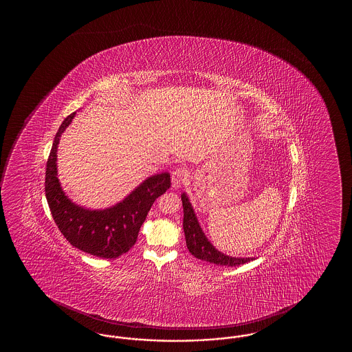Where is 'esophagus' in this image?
Masks as SVG:
<instances>
[{"label": "esophagus", "mask_w": 352, "mask_h": 352, "mask_svg": "<svg viewBox=\"0 0 352 352\" xmlns=\"http://www.w3.org/2000/svg\"><path fill=\"white\" fill-rule=\"evenodd\" d=\"M187 176H188V173H187V170L185 167H179V168L173 170V177H171L173 188L179 190V187L182 186L184 182L186 181Z\"/></svg>", "instance_id": "obj_1"}]
</instances>
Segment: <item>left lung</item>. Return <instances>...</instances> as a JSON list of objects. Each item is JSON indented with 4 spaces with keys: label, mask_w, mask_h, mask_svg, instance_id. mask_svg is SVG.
<instances>
[{
    "label": "left lung",
    "mask_w": 352,
    "mask_h": 352,
    "mask_svg": "<svg viewBox=\"0 0 352 352\" xmlns=\"http://www.w3.org/2000/svg\"><path fill=\"white\" fill-rule=\"evenodd\" d=\"M181 200L184 206V232H185L187 249L195 258L217 264V265H226V267H235L254 259V258H235L219 252L202 232L201 226L199 224L194 209L191 206V202L185 192L181 195Z\"/></svg>",
    "instance_id": "obj_1"
}]
</instances>
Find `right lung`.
<instances>
[{"mask_svg": "<svg viewBox=\"0 0 352 352\" xmlns=\"http://www.w3.org/2000/svg\"><path fill=\"white\" fill-rule=\"evenodd\" d=\"M75 114L67 116L54 138L46 164V200L55 224L73 247L94 256L114 259L135 245L151 206L171 186L170 173H157L144 179L124 200L108 209H84L72 202L60 186L56 152L61 133Z\"/></svg>", "mask_w": 352, "mask_h": 352, "instance_id": "right-lung-1", "label": "right lung"}]
</instances>
